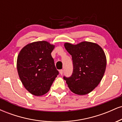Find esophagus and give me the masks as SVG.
I'll use <instances>...</instances> for the list:
<instances>
[{
    "label": "esophagus",
    "instance_id": "obj_1",
    "mask_svg": "<svg viewBox=\"0 0 122 122\" xmlns=\"http://www.w3.org/2000/svg\"><path fill=\"white\" fill-rule=\"evenodd\" d=\"M63 73H64V71H63V70H60V75H63Z\"/></svg>",
    "mask_w": 122,
    "mask_h": 122
}]
</instances>
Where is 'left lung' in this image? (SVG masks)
I'll return each instance as SVG.
<instances>
[{"instance_id": "left-lung-1", "label": "left lung", "mask_w": 122, "mask_h": 122, "mask_svg": "<svg viewBox=\"0 0 122 122\" xmlns=\"http://www.w3.org/2000/svg\"><path fill=\"white\" fill-rule=\"evenodd\" d=\"M64 46L72 56L73 64L72 75L64 77L69 89L79 95L90 93L101 81L106 71L104 50L97 43L87 41L76 45L66 42Z\"/></svg>"}]
</instances>
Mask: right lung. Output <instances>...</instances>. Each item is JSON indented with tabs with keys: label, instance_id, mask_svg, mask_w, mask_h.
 Returning a JSON list of instances; mask_svg holds the SVG:
<instances>
[{
	"label": "right lung",
	"instance_id": "1",
	"mask_svg": "<svg viewBox=\"0 0 122 122\" xmlns=\"http://www.w3.org/2000/svg\"><path fill=\"white\" fill-rule=\"evenodd\" d=\"M55 45L45 41L29 43L18 56L16 66L25 88L35 96L48 92L58 71L51 55Z\"/></svg>",
	"mask_w": 122,
	"mask_h": 122
}]
</instances>
